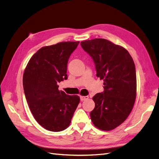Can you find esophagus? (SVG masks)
Here are the masks:
<instances>
[{"mask_svg":"<svg viewBox=\"0 0 159 159\" xmlns=\"http://www.w3.org/2000/svg\"><path fill=\"white\" fill-rule=\"evenodd\" d=\"M89 98L88 96H80V100L81 101H85Z\"/></svg>","mask_w":159,"mask_h":159,"instance_id":"34e87169","label":"esophagus"}]
</instances>
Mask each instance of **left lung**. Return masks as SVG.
I'll return each instance as SVG.
<instances>
[{"label":"left lung","mask_w":159,"mask_h":159,"mask_svg":"<svg viewBox=\"0 0 159 159\" xmlns=\"http://www.w3.org/2000/svg\"><path fill=\"white\" fill-rule=\"evenodd\" d=\"M84 50L93 59L96 75L103 80L104 91L93 97L95 108L90 113L94 125L110 131L129 116L136 98L135 66L124 48L102 38L81 42Z\"/></svg>","instance_id":"8db88e82"}]
</instances>
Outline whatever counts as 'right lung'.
Listing matches in <instances>:
<instances>
[{"instance_id":"add662e5","label":"right lung","mask_w":159,"mask_h":159,"mask_svg":"<svg viewBox=\"0 0 159 159\" xmlns=\"http://www.w3.org/2000/svg\"><path fill=\"white\" fill-rule=\"evenodd\" d=\"M79 42H63L42 47L28 61L23 88L36 121L50 131H61L71 123L80 103L78 95H67L57 84L67 80V65Z\"/></svg>"}]
</instances>
